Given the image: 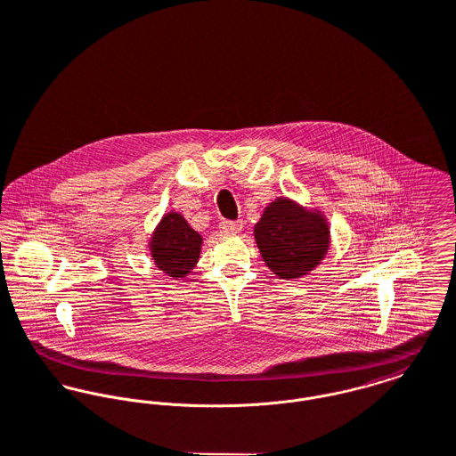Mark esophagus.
<instances>
[{"label":"esophagus","instance_id":"obj_1","mask_svg":"<svg viewBox=\"0 0 456 456\" xmlns=\"http://www.w3.org/2000/svg\"><path fill=\"white\" fill-rule=\"evenodd\" d=\"M243 231V222H222L220 232L224 234H240Z\"/></svg>","mask_w":456,"mask_h":456}]
</instances>
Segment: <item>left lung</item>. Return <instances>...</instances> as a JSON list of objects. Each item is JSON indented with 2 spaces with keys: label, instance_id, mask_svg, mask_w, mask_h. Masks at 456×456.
Returning <instances> with one entry per match:
<instances>
[{
  "label": "left lung",
  "instance_id": "left-lung-1",
  "mask_svg": "<svg viewBox=\"0 0 456 456\" xmlns=\"http://www.w3.org/2000/svg\"><path fill=\"white\" fill-rule=\"evenodd\" d=\"M253 236L265 265L283 280L309 274L330 250V225L323 211L290 198H276L264 208Z\"/></svg>",
  "mask_w": 456,
  "mask_h": 456
}]
</instances>
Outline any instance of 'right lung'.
<instances>
[{"label":"right lung","instance_id":"right-lung-1","mask_svg":"<svg viewBox=\"0 0 456 456\" xmlns=\"http://www.w3.org/2000/svg\"><path fill=\"white\" fill-rule=\"evenodd\" d=\"M147 247L159 271L183 280L200 262L203 236L189 225L182 213L167 211L155 225Z\"/></svg>","mask_w":456,"mask_h":456}]
</instances>
